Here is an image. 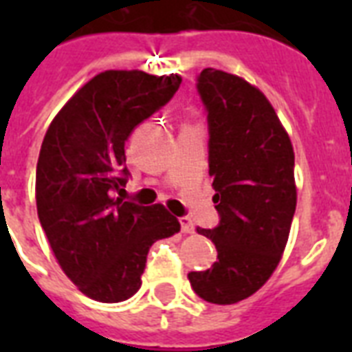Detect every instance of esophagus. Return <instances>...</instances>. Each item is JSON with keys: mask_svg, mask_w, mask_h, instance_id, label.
<instances>
[{"mask_svg": "<svg viewBox=\"0 0 352 352\" xmlns=\"http://www.w3.org/2000/svg\"><path fill=\"white\" fill-rule=\"evenodd\" d=\"M181 228H182V234H193L195 230V226H193L192 219L190 217H181Z\"/></svg>", "mask_w": 352, "mask_h": 352, "instance_id": "1", "label": "esophagus"}]
</instances>
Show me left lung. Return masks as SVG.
Instances as JSON below:
<instances>
[{
	"label": "left lung",
	"instance_id": "1",
	"mask_svg": "<svg viewBox=\"0 0 352 352\" xmlns=\"http://www.w3.org/2000/svg\"><path fill=\"white\" fill-rule=\"evenodd\" d=\"M199 95L208 111L210 177L219 226L197 228L217 261L188 279L199 298L234 305L256 294L281 261L296 212L294 148L268 98L245 78L204 69Z\"/></svg>",
	"mask_w": 352,
	"mask_h": 352
}]
</instances>
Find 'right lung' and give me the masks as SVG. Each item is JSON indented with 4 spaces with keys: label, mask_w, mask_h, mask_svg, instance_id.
<instances>
[{
    "label": "right lung",
    "mask_w": 352,
    "mask_h": 352,
    "mask_svg": "<svg viewBox=\"0 0 352 352\" xmlns=\"http://www.w3.org/2000/svg\"><path fill=\"white\" fill-rule=\"evenodd\" d=\"M179 74L104 71L52 118L36 166V208L63 274L102 303L131 298L155 241L181 230L162 204L115 197L126 184L129 133L175 95Z\"/></svg>",
    "instance_id": "add662e5"
}]
</instances>
